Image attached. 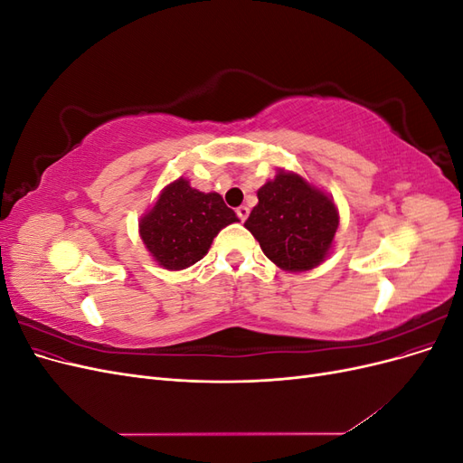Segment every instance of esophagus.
<instances>
[{
  "label": "esophagus",
  "instance_id": "esophagus-1",
  "mask_svg": "<svg viewBox=\"0 0 463 463\" xmlns=\"http://www.w3.org/2000/svg\"><path fill=\"white\" fill-rule=\"evenodd\" d=\"M235 213H237V216H240V220L241 222H245L247 220V216H249V206H240V208H235Z\"/></svg>",
  "mask_w": 463,
  "mask_h": 463
}]
</instances>
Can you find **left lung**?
Here are the masks:
<instances>
[{
	"mask_svg": "<svg viewBox=\"0 0 463 463\" xmlns=\"http://www.w3.org/2000/svg\"><path fill=\"white\" fill-rule=\"evenodd\" d=\"M245 228L262 253L288 272L313 270L330 253L340 226L338 208L299 174L279 170L257 191Z\"/></svg>",
	"mask_w": 463,
	"mask_h": 463,
	"instance_id": "1",
	"label": "left lung"
}]
</instances>
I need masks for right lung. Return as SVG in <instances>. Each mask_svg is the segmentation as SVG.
Here are the masks:
<instances>
[{
  "label": "right lung",
  "instance_id": "1",
  "mask_svg": "<svg viewBox=\"0 0 463 463\" xmlns=\"http://www.w3.org/2000/svg\"><path fill=\"white\" fill-rule=\"evenodd\" d=\"M240 222L218 193L193 189L185 177L165 185L158 201L138 222L148 253L167 270L199 262L222 228Z\"/></svg>",
  "mask_w": 463,
  "mask_h": 463
}]
</instances>
